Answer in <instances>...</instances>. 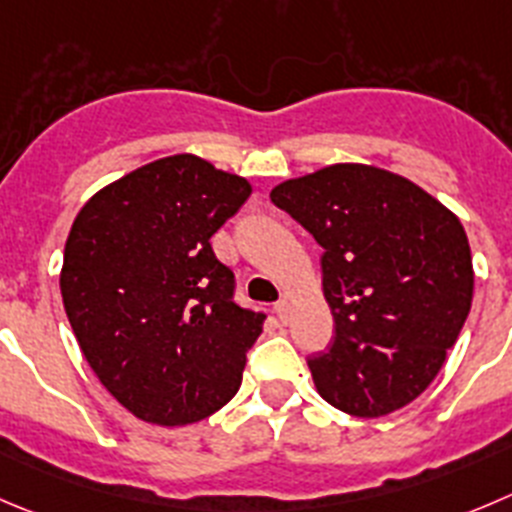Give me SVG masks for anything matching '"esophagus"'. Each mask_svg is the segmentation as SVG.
I'll return each instance as SVG.
<instances>
[{
	"label": "esophagus",
	"mask_w": 512,
	"mask_h": 512,
	"mask_svg": "<svg viewBox=\"0 0 512 512\" xmlns=\"http://www.w3.org/2000/svg\"><path fill=\"white\" fill-rule=\"evenodd\" d=\"M274 311H276V316H279V319H281V324H286V321H289V314H291V301L289 299L276 301Z\"/></svg>",
	"instance_id": "esophagus-1"
}]
</instances>
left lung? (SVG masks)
I'll list each match as a JSON object with an SVG mask.
<instances>
[{
  "label": "left lung",
  "instance_id": "8db88e82",
  "mask_svg": "<svg viewBox=\"0 0 512 512\" xmlns=\"http://www.w3.org/2000/svg\"><path fill=\"white\" fill-rule=\"evenodd\" d=\"M271 201L316 238L334 342L309 357L316 392L354 417L420 397L470 314L475 274L460 218L417 183L337 163L279 183Z\"/></svg>",
  "mask_w": 512,
  "mask_h": 512
}]
</instances>
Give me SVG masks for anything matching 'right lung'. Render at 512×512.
<instances>
[{"mask_svg":"<svg viewBox=\"0 0 512 512\" xmlns=\"http://www.w3.org/2000/svg\"><path fill=\"white\" fill-rule=\"evenodd\" d=\"M251 183L191 153L100 188L65 243L60 291L102 387L138 420L180 427L238 392L264 314L233 301L211 236Z\"/></svg>","mask_w":512,"mask_h":512,"instance_id":"right-lung-1","label":"right lung"}]
</instances>
